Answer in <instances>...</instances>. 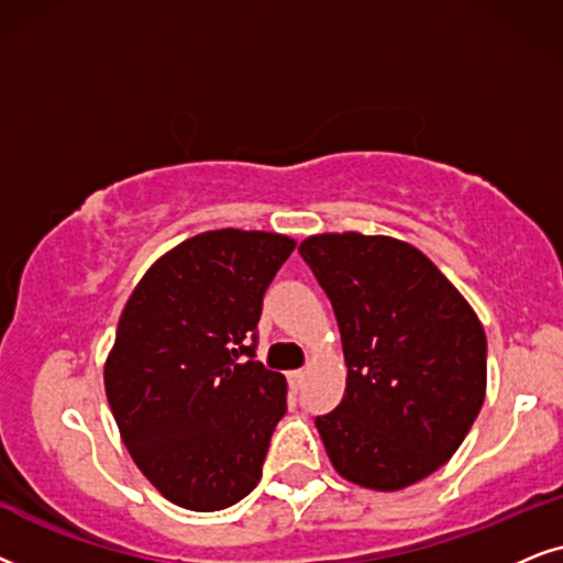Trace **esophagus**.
Returning a JSON list of instances; mask_svg holds the SVG:
<instances>
[{"mask_svg":"<svg viewBox=\"0 0 563 563\" xmlns=\"http://www.w3.org/2000/svg\"><path fill=\"white\" fill-rule=\"evenodd\" d=\"M290 386H296V388H301V384L306 380V371H290Z\"/></svg>","mask_w":563,"mask_h":563,"instance_id":"obj_1","label":"esophagus"}]
</instances>
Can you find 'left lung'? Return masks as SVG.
<instances>
[{
	"label": "left lung",
	"instance_id": "1",
	"mask_svg": "<svg viewBox=\"0 0 563 563\" xmlns=\"http://www.w3.org/2000/svg\"><path fill=\"white\" fill-rule=\"evenodd\" d=\"M334 306L347 386L317 430L336 474L399 492L438 471L486 396V334L434 262L401 239L313 234L298 246Z\"/></svg>",
	"mask_w": 563,
	"mask_h": 563
}]
</instances>
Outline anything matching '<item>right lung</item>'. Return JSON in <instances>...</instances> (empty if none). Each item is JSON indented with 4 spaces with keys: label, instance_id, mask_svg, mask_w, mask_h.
<instances>
[{
    "label": "right lung",
    "instance_id": "right-lung-1",
    "mask_svg": "<svg viewBox=\"0 0 563 563\" xmlns=\"http://www.w3.org/2000/svg\"><path fill=\"white\" fill-rule=\"evenodd\" d=\"M296 239L216 229L146 269L120 313L104 394L133 463L195 512L244 499L286 415L288 384L244 344Z\"/></svg>",
    "mask_w": 563,
    "mask_h": 563
}]
</instances>
